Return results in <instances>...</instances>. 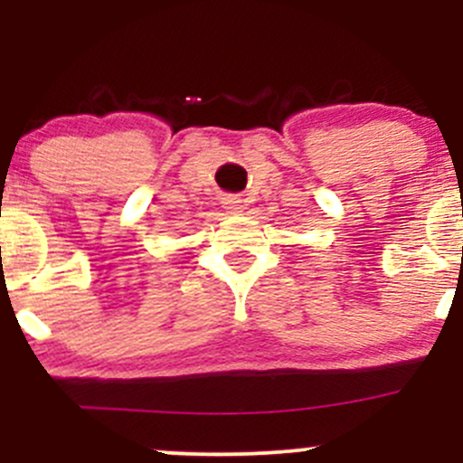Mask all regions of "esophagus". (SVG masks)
I'll return each mask as SVG.
<instances>
[{
  "instance_id": "esophagus-1",
  "label": "esophagus",
  "mask_w": 463,
  "mask_h": 463,
  "mask_svg": "<svg viewBox=\"0 0 463 463\" xmlns=\"http://www.w3.org/2000/svg\"><path fill=\"white\" fill-rule=\"evenodd\" d=\"M222 204H224L228 213H239V211L243 209V200L237 198V195H224V198H222Z\"/></svg>"
}]
</instances>
